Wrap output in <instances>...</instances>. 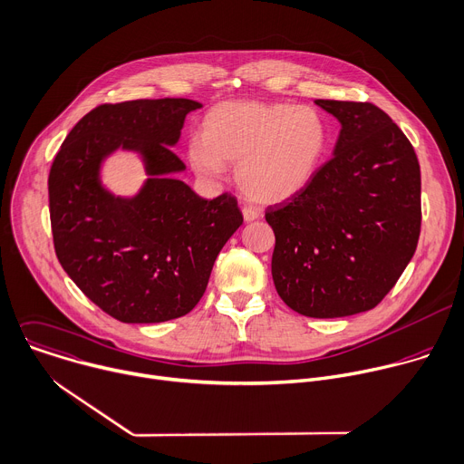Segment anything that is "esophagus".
<instances>
[{
	"label": "esophagus",
	"mask_w": 464,
	"mask_h": 464,
	"mask_svg": "<svg viewBox=\"0 0 464 464\" xmlns=\"http://www.w3.org/2000/svg\"><path fill=\"white\" fill-rule=\"evenodd\" d=\"M259 216H261V212H259L257 208H254V207H243V218H245L246 223L256 221Z\"/></svg>",
	"instance_id": "esophagus-1"
}]
</instances>
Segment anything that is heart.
Returning <instances> with one entry per match:
<instances>
[{
  "label": "heart",
  "instance_id": "1",
  "mask_svg": "<svg viewBox=\"0 0 464 464\" xmlns=\"http://www.w3.org/2000/svg\"><path fill=\"white\" fill-rule=\"evenodd\" d=\"M329 146L324 117L285 102H223L203 119L188 148L194 169L221 177L236 166L239 190L257 203H282L302 192Z\"/></svg>",
  "mask_w": 464,
  "mask_h": 464
}]
</instances>
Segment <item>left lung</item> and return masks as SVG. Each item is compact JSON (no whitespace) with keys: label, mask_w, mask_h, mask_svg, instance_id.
Wrapping results in <instances>:
<instances>
[{"label":"left lung","mask_w":464,"mask_h":464,"mask_svg":"<svg viewBox=\"0 0 464 464\" xmlns=\"http://www.w3.org/2000/svg\"><path fill=\"white\" fill-rule=\"evenodd\" d=\"M316 104L342 124L334 155L265 219L280 298L309 318H342L377 307L413 257L420 168L408 137L375 104Z\"/></svg>","instance_id":"1"}]
</instances>
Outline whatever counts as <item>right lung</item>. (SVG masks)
Instances as JSON below:
<instances>
[{
  "label": "right lung",
  "mask_w": 464,
  "mask_h": 464,
  "mask_svg": "<svg viewBox=\"0 0 464 464\" xmlns=\"http://www.w3.org/2000/svg\"><path fill=\"white\" fill-rule=\"evenodd\" d=\"M188 99L101 104L69 131L49 171V214L60 265L78 289L124 324L188 314L203 298L214 261L241 227L237 199L199 198L171 173V151ZM117 147L139 150L150 179L133 200L102 188L98 169Z\"/></svg>",
  "instance_id": "add662e5"
}]
</instances>
